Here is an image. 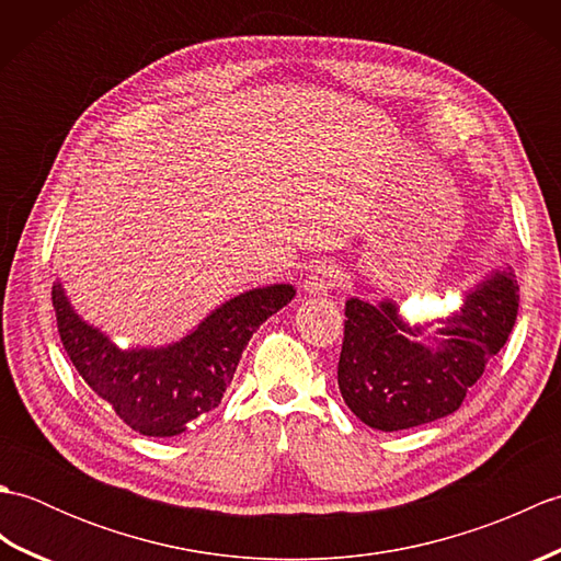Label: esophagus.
I'll return each instance as SVG.
<instances>
[{
	"mask_svg": "<svg viewBox=\"0 0 561 561\" xmlns=\"http://www.w3.org/2000/svg\"><path fill=\"white\" fill-rule=\"evenodd\" d=\"M337 282H340V270L335 265H318L306 277L304 289L311 296H328L337 287Z\"/></svg>",
	"mask_w": 561,
	"mask_h": 561,
	"instance_id": "esophagus-1",
	"label": "esophagus"
}]
</instances>
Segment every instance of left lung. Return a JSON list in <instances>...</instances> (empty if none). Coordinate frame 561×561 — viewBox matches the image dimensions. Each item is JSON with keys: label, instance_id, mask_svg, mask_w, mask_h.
<instances>
[{"label": "left lung", "instance_id": "1", "mask_svg": "<svg viewBox=\"0 0 561 561\" xmlns=\"http://www.w3.org/2000/svg\"><path fill=\"white\" fill-rule=\"evenodd\" d=\"M337 386L347 408L378 432H400L456 412L504 347L518 316V282L496 267L448 316L410 323L392 299L344 304Z\"/></svg>", "mask_w": 561, "mask_h": 561}]
</instances>
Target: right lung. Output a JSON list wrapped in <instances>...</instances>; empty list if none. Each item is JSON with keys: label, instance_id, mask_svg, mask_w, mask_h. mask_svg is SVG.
<instances>
[{"label": "right lung", "instance_id": "right-lung-1", "mask_svg": "<svg viewBox=\"0 0 561 561\" xmlns=\"http://www.w3.org/2000/svg\"><path fill=\"white\" fill-rule=\"evenodd\" d=\"M296 296L291 284L248 289L214 308L185 337L161 347H117L53 284L59 340L71 364L115 414L145 436H178L217 408L253 332Z\"/></svg>", "mask_w": 561, "mask_h": 561}]
</instances>
